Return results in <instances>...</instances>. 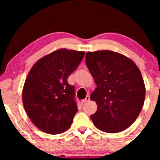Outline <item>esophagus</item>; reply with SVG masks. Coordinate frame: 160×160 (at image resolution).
I'll use <instances>...</instances> for the list:
<instances>
[{
    "instance_id": "obj_1",
    "label": "esophagus",
    "mask_w": 160,
    "mask_h": 160,
    "mask_svg": "<svg viewBox=\"0 0 160 160\" xmlns=\"http://www.w3.org/2000/svg\"><path fill=\"white\" fill-rule=\"evenodd\" d=\"M89 100H90V97H89V95H87V96H86L85 98L82 99V103H85V102H89Z\"/></svg>"
}]
</instances>
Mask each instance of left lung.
<instances>
[{
	"instance_id": "obj_1",
	"label": "left lung",
	"mask_w": 160,
	"mask_h": 160,
	"mask_svg": "<svg viewBox=\"0 0 160 160\" xmlns=\"http://www.w3.org/2000/svg\"><path fill=\"white\" fill-rule=\"evenodd\" d=\"M86 63L97 86L90 95L98 107L90 116L95 126L108 133L123 131L144 105L146 89L140 70L129 58L111 50L88 52Z\"/></svg>"
}]
</instances>
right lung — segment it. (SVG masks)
Returning a JSON list of instances; mask_svg holds the SVG:
<instances>
[{
    "label": "right lung",
    "instance_id": "obj_1",
    "mask_svg": "<svg viewBox=\"0 0 160 160\" xmlns=\"http://www.w3.org/2000/svg\"><path fill=\"white\" fill-rule=\"evenodd\" d=\"M84 54L83 51L57 49L40 58L28 74L23 105L32 122L43 132L56 135L71 127L78 109L74 87L68 78Z\"/></svg>",
    "mask_w": 160,
    "mask_h": 160
}]
</instances>
